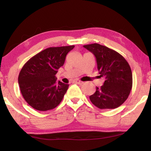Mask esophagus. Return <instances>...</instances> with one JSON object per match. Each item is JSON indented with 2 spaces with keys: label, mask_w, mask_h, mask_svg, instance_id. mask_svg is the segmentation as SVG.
I'll use <instances>...</instances> for the list:
<instances>
[{
  "label": "esophagus",
  "mask_w": 151,
  "mask_h": 151,
  "mask_svg": "<svg viewBox=\"0 0 151 151\" xmlns=\"http://www.w3.org/2000/svg\"><path fill=\"white\" fill-rule=\"evenodd\" d=\"M75 82L78 84H80V85H81V84H83V82L81 81H75Z\"/></svg>",
  "instance_id": "1"
}]
</instances>
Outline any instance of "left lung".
Listing matches in <instances>:
<instances>
[{"instance_id":"1","label":"left lung","mask_w":151,"mask_h":151,"mask_svg":"<svg viewBox=\"0 0 151 151\" xmlns=\"http://www.w3.org/2000/svg\"><path fill=\"white\" fill-rule=\"evenodd\" d=\"M96 58L99 77H105L101 88L90 96L94 106L100 109L119 107L128 99L132 86V75L126 60L114 50L98 43L83 45Z\"/></svg>"}]
</instances>
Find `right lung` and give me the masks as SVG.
I'll use <instances>...</instances> for the list:
<instances>
[{"label": "right lung", "instance_id": "1", "mask_svg": "<svg viewBox=\"0 0 151 151\" xmlns=\"http://www.w3.org/2000/svg\"><path fill=\"white\" fill-rule=\"evenodd\" d=\"M74 47L70 45L47 48L23 65L18 81L22 95L30 106L46 111L61 103L69 85L57 83L55 75L63 65L67 54Z\"/></svg>", "mask_w": 151, "mask_h": 151}]
</instances>
